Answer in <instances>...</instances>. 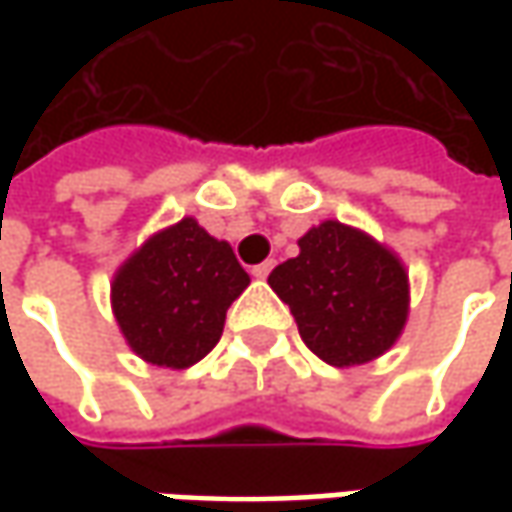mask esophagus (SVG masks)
<instances>
[{
	"label": "esophagus",
	"instance_id": "obj_1",
	"mask_svg": "<svg viewBox=\"0 0 512 512\" xmlns=\"http://www.w3.org/2000/svg\"><path fill=\"white\" fill-rule=\"evenodd\" d=\"M270 270H273V262L267 259V262H262V265L253 267V276H256V279H267V276H270Z\"/></svg>",
	"mask_w": 512,
	"mask_h": 512
}]
</instances>
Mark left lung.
Segmentation results:
<instances>
[{
  "instance_id": "8db88e82",
  "label": "left lung",
  "mask_w": 512,
  "mask_h": 512,
  "mask_svg": "<svg viewBox=\"0 0 512 512\" xmlns=\"http://www.w3.org/2000/svg\"><path fill=\"white\" fill-rule=\"evenodd\" d=\"M302 342L333 367L379 359L402 336L410 285L399 256L356 227L327 219L299 239V256L267 276Z\"/></svg>"
}]
</instances>
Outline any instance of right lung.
I'll use <instances>...</instances> for the list:
<instances>
[{
  "instance_id": "obj_1",
  "label": "right lung",
  "mask_w": 512,
  "mask_h": 512,
  "mask_svg": "<svg viewBox=\"0 0 512 512\" xmlns=\"http://www.w3.org/2000/svg\"><path fill=\"white\" fill-rule=\"evenodd\" d=\"M247 285L250 276L233 247L185 216L116 270L110 305L139 359L185 370L216 347L227 307Z\"/></svg>"
}]
</instances>
